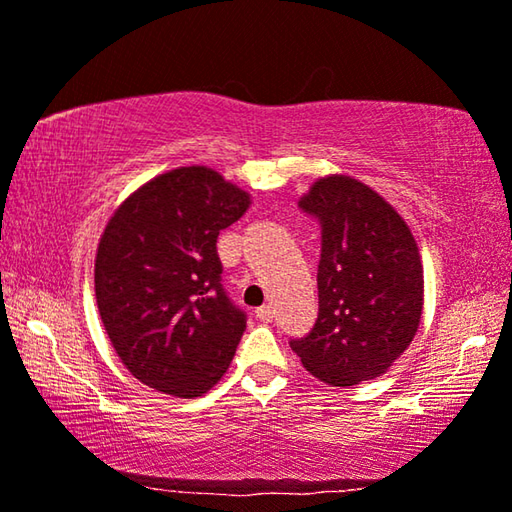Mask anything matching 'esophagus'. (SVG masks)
Returning <instances> with one entry per match:
<instances>
[{
    "label": "esophagus",
    "instance_id": "obj_1",
    "mask_svg": "<svg viewBox=\"0 0 512 512\" xmlns=\"http://www.w3.org/2000/svg\"><path fill=\"white\" fill-rule=\"evenodd\" d=\"M255 316H257L259 321L271 323V321H273V316H275V312H273V307H271V305H264V307H257V310H255Z\"/></svg>",
    "mask_w": 512,
    "mask_h": 512
}]
</instances>
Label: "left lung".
Returning a JSON list of instances; mask_svg holds the SVG:
<instances>
[{
  "label": "left lung",
  "instance_id": "8db88e82",
  "mask_svg": "<svg viewBox=\"0 0 512 512\" xmlns=\"http://www.w3.org/2000/svg\"><path fill=\"white\" fill-rule=\"evenodd\" d=\"M298 207L321 225L319 316L291 339L303 367L332 387L378 378L410 346L424 307L417 241L367 184L328 175Z\"/></svg>",
  "mask_w": 512,
  "mask_h": 512
}]
</instances>
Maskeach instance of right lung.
Masks as SVG:
<instances>
[{
  "instance_id": "obj_1",
  "label": "right lung",
  "mask_w": 512,
  "mask_h": 512,
  "mask_svg": "<svg viewBox=\"0 0 512 512\" xmlns=\"http://www.w3.org/2000/svg\"><path fill=\"white\" fill-rule=\"evenodd\" d=\"M250 196L207 166H182L134 191L104 227L95 298L134 378L193 399L230 367L246 312L221 285L216 239Z\"/></svg>"
}]
</instances>
